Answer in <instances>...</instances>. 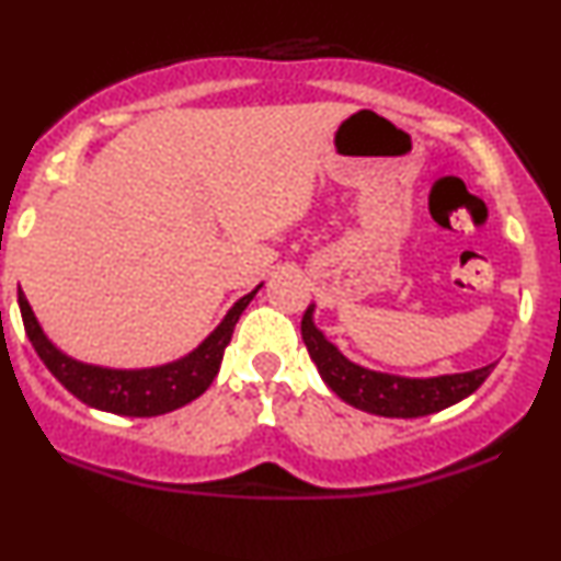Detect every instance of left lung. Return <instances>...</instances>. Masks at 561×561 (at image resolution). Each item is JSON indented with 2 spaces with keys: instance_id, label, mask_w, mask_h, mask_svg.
<instances>
[{
  "instance_id": "8db88e82",
  "label": "left lung",
  "mask_w": 561,
  "mask_h": 561,
  "mask_svg": "<svg viewBox=\"0 0 561 561\" xmlns=\"http://www.w3.org/2000/svg\"><path fill=\"white\" fill-rule=\"evenodd\" d=\"M300 332L310 360L316 363L329 389L336 391L353 408L383 417H421L438 413V410L473 394L494 370V366H483L468 370V374L436 376V379H404V376L360 368L350 363L332 342L323 340V334L313 327V306H308L302 313Z\"/></svg>"
}]
</instances>
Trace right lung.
Returning a JSON list of instances; mask_svg holds the SVG:
<instances>
[{"label": "right lung", "mask_w": 561, "mask_h": 561, "mask_svg": "<svg viewBox=\"0 0 561 561\" xmlns=\"http://www.w3.org/2000/svg\"><path fill=\"white\" fill-rule=\"evenodd\" d=\"M259 287L234 302L232 310L225 316V321L214 329V334L198 350H193L191 355L182 357L178 363H170V366L146 370H110L83 366V363L72 360V357L62 355L46 340L28 300H25L23 289L18 293V302L31 345L36 347L38 357L51 370L54 379L62 383L70 394H76L80 402L91 404V408L106 410V413L151 417L172 413V410L193 402L195 397H201L211 387L216 370L221 366V357H225V350L229 340H232L234 323H238L242 310L248 308V302L253 300V295L259 293Z\"/></svg>", "instance_id": "obj_1"}]
</instances>
